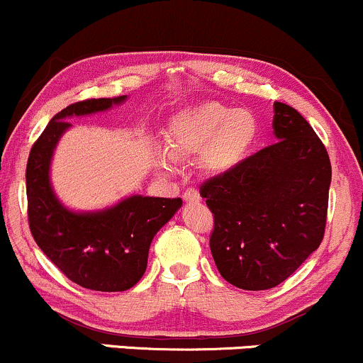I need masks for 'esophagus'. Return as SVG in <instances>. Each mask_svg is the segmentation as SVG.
Segmentation results:
<instances>
[{"mask_svg":"<svg viewBox=\"0 0 363 363\" xmlns=\"http://www.w3.org/2000/svg\"><path fill=\"white\" fill-rule=\"evenodd\" d=\"M183 199H185L186 202H201L202 201L201 194H199V190H195V189H186L185 192H183Z\"/></svg>","mask_w":363,"mask_h":363,"instance_id":"34e87169","label":"esophagus"}]
</instances>
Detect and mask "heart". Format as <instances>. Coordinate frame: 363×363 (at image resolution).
<instances>
[{
    "instance_id": "heart-1",
    "label": "heart",
    "mask_w": 363,
    "mask_h": 363,
    "mask_svg": "<svg viewBox=\"0 0 363 363\" xmlns=\"http://www.w3.org/2000/svg\"><path fill=\"white\" fill-rule=\"evenodd\" d=\"M254 115L219 103H203L186 109L166 132V148L152 147L150 161L162 173H177V160L202 156L211 174H228L238 168L257 138Z\"/></svg>"
}]
</instances>
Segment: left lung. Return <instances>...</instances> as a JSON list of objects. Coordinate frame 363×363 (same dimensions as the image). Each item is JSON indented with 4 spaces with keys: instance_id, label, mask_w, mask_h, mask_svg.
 <instances>
[{
    "instance_id": "left-lung-1",
    "label": "left lung",
    "mask_w": 363,
    "mask_h": 363,
    "mask_svg": "<svg viewBox=\"0 0 363 363\" xmlns=\"http://www.w3.org/2000/svg\"><path fill=\"white\" fill-rule=\"evenodd\" d=\"M276 144L211 178L201 195L214 214L211 252L228 283L250 291L278 286L319 248L331 162L308 121L274 103Z\"/></svg>"
}]
</instances>
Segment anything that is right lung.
<instances>
[{
	"label": "right lung",
	"instance_id": "1",
	"mask_svg": "<svg viewBox=\"0 0 363 363\" xmlns=\"http://www.w3.org/2000/svg\"><path fill=\"white\" fill-rule=\"evenodd\" d=\"M127 96L70 104L51 118L27 161L28 225L46 257L73 283L96 291H125L147 267L152 238L182 207V199L130 195L99 211H73L56 195L51 161L68 118L120 106Z\"/></svg>",
	"mask_w": 363,
	"mask_h": 363
}]
</instances>
